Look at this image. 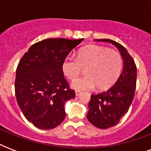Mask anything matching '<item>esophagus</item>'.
Segmentation results:
<instances>
[{
  "label": "esophagus",
  "instance_id": "esophagus-1",
  "mask_svg": "<svg viewBox=\"0 0 151 151\" xmlns=\"http://www.w3.org/2000/svg\"><path fill=\"white\" fill-rule=\"evenodd\" d=\"M81 94V92H79V91H76L75 92V95L77 96H80V95Z\"/></svg>",
  "mask_w": 151,
  "mask_h": 151
}]
</instances>
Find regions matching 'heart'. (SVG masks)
<instances>
[{
  "mask_svg": "<svg viewBox=\"0 0 151 151\" xmlns=\"http://www.w3.org/2000/svg\"><path fill=\"white\" fill-rule=\"evenodd\" d=\"M122 68L123 59L119 52L97 45L81 48L77 58L67 57L62 64L63 72L70 80L77 77L82 68L86 69V76L71 83V87L80 91L111 87L119 78Z\"/></svg>",
  "mask_w": 151,
  "mask_h": 151,
  "instance_id": "b5f03b06",
  "label": "heart"
}]
</instances>
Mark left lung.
Instances as JSON below:
<instances>
[{
  "instance_id": "1",
  "label": "left lung",
  "mask_w": 151,
  "mask_h": 151,
  "mask_svg": "<svg viewBox=\"0 0 151 151\" xmlns=\"http://www.w3.org/2000/svg\"><path fill=\"white\" fill-rule=\"evenodd\" d=\"M113 44L119 50L124 61L122 74L114 85L106 92L92 94L88 103L87 118L99 129L113 127L129 111L134 98L137 70L134 59L121 44L110 39H98Z\"/></svg>"
}]
</instances>
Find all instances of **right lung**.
<instances>
[{"label": "right lung", "mask_w": 151, "mask_h": 151, "mask_svg": "<svg viewBox=\"0 0 151 151\" xmlns=\"http://www.w3.org/2000/svg\"><path fill=\"white\" fill-rule=\"evenodd\" d=\"M83 41L48 38L37 42L23 55L16 69L15 97L27 121L52 129L66 117L64 103L75 97L64 78L62 64Z\"/></svg>", "instance_id": "obj_1"}]
</instances>
